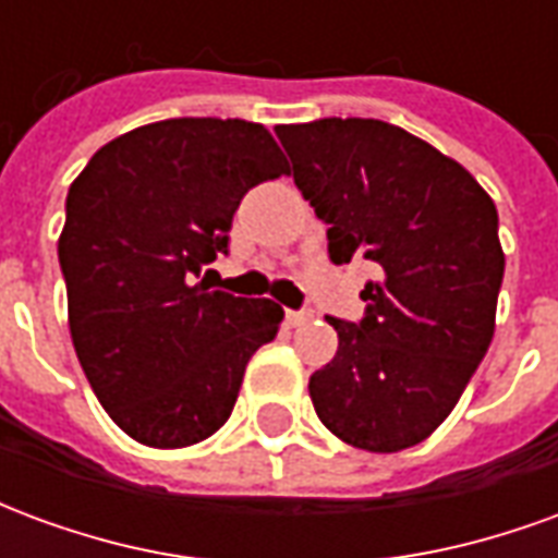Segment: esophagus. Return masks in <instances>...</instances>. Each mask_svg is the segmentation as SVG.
Returning a JSON list of instances; mask_svg holds the SVG:
<instances>
[{"label":"esophagus","instance_id":"34e87169","mask_svg":"<svg viewBox=\"0 0 558 558\" xmlns=\"http://www.w3.org/2000/svg\"><path fill=\"white\" fill-rule=\"evenodd\" d=\"M314 319V314L311 311H287V326H304V323H311Z\"/></svg>","mask_w":558,"mask_h":558}]
</instances>
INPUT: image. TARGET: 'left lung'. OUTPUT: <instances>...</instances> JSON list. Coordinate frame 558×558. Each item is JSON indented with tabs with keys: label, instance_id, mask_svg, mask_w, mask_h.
<instances>
[{
	"label": "left lung",
	"instance_id": "obj_1",
	"mask_svg": "<svg viewBox=\"0 0 558 558\" xmlns=\"http://www.w3.org/2000/svg\"><path fill=\"white\" fill-rule=\"evenodd\" d=\"M292 179L328 223V256L376 263L359 323L326 316L338 355L311 376L319 421L391 454L442 424L490 347L505 254L499 215L469 170L379 119L275 128Z\"/></svg>",
	"mask_w": 558,
	"mask_h": 558
}]
</instances>
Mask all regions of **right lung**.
<instances>
[{
	"label": "right lung",
	"mask_w": 558,
	"mask_h": 558,
	"mask_svg": "<svg viewBox=\"0 0 558 558\" xmlns=\"http://www.w3.org/2000/svg\"><path fill=\"white\" fill-rule=\"evenodd\" d=\"M287 172L256 122L167 119L110 140L71 184L59 235L71 340L131 439L184 448L230 418L283 307L196 278L227 254L242 196Z\"/></svg>",
	"instance_id": "add662e5"
}]
</instances>
